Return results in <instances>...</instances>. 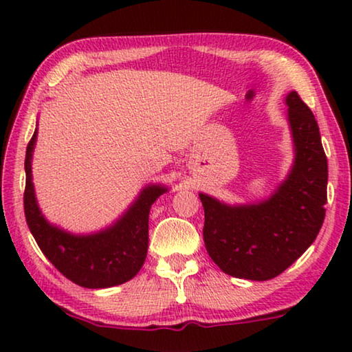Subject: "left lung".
<instances>
[{
    "label": "left lung",
    "instance_id": "1",
    "mask_svg": "<svg viewBox=\"0 0 352 352\" xmlns=\"http://www.w3.org/2000/svg\"><path fill=\"white\" fill-rule=\"evenodd\" d=\"M285 104L295 158L277 189L267 199L242 205L199 194L206 252L232 277H277L311 247L324 223L329 166L319 126L296 91L288 93Z\"/></svg>",
    "mask_w": 352,
    "mask_h": 352
}]
</instances>
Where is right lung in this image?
Listing matches in <instances>:
<instances>
[{
    "instance_id": "obj_1",
    "label": "right lung",
    "mask_w": 352,
    "mask_h": 352,
    "mask_svg": "<svg viewBox=\"0 0 352 352\" xmlns=\"http://www.w3.org/2000/svg\"><path fill=\"white\" fill-rule=\"evenodd\" d=\"M38 129L25 153V194L23 210L28 229L43 254L57 271L85 288H109L131 280L141 271L148 248L151 206L168 187L148 184L120 218L93 234H72L51 224L38 206L32 181V157Z\"/></svg>"
}]
</instances>
